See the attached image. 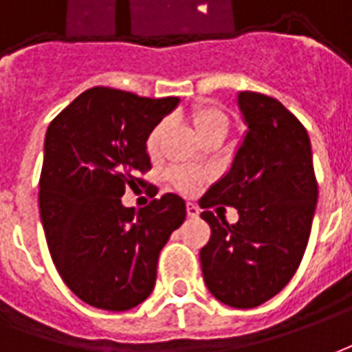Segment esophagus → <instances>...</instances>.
I'll use <instances>...</instances> for the list:
<instances>
[{
  "label": "esophagus",
  "mask_w": 352,
  "mask_h": 352,
  "mask_svg": "<svg viewBox=\"0 0 352 352\" xmlns=\"http://www.w3.org/2000/svg\"><path fill=\"white\" fill-rule=\"evenodd\" d=\"M186 214H188V218H197V216H199V209H197L196 205L188 203V205H186Z\"/></svg>",
  "instance_id": "esophagus-1"
}]
</instances>
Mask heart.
<instances>
[{
    "label": "heart",
    "instance_id": "obj_1",
    "mask_svg": "<svg viewBox=\"0 0 352 352\" xmlns=\"http://www.w3.org/2000/svg\"><path fill=\"white\" fill-rule=\"evenodd\" d=\"M190 126L194 130V134L199 140V143L203 140L212 136H226L228 132V116L223 113V110H220L218 106H212V104H197L194 106L188 113ZM164 132H166V123L156 124L153 132L147 138V151L149 155H156V151L160 147V142H162ZM171 181L175 184L177 188H181L183 192H194L199 184V175L196 173H190V171H173L171 173Z\"/></svg>",
    "mask_w": 352,
    "mask_h": 352
}]
</instances>
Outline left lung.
Here are the masks:
<instances>
[{
	"mask_svg": "<svg viewBox=\"0 0 352 352\" xmlns=\"http://www.w3.org/2000/svg\"><path fill=\"white\" fill-rule=\"evenodd\" d=\"M246 130L229 169L201 207H235L239 222L226 223L210 210V241L199 252L210 295L231 308H256L278 295L304 256L317 205L311 143L291 111L261 93H236Z\"/></svg>",
	"mask_w": 352,
	"mask_h": 352,
	"instance_id": "obj_1",
	"label": "left lung"
}]
</instances>
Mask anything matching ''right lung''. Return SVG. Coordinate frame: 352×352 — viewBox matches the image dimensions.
Returning a JSON list of instances; mask_svg holds the SVG:
<instances>
[{"mask_svg": "<svg viewBox=\"0 0 352 352\" xmlns=\"http://www.w3.org/2000/svg\"><path fill=\"white\" fill-rule=\"evenodd\" d=\"M179 98H143L93 87L46 130L38 207L57 272L85 304L136 308L153 293L160 250L186 218L166 194L136 212L121 203L151 169L147 138Z\"/></svg>", "mask_w": 352, "mask_h": 352, "instance_id": "right-lung-1", "label": "right lung"}]
</instances>
